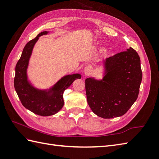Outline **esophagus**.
Returning a JSON list of instances; mask_svg holds the SVG:
<instances>
[{
  "label": "esophagus",
  "instance_id": "esophagus-1",
  "mask_svg": "<svg viewBox=\"0 0 159 159\" xmlns=\"http://www.w3.org/2000/svg\"><path fill=\"white\" fill-rule=\"evenodd\" d=\"M92 71H93V69L90 66H86L85 68H84V73L85 75H91V74H92Z\"/></svg>",
  "mask_w": 159,
  "mask_h": 159
}]
</instances>
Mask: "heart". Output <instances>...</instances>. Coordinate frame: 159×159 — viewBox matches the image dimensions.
<instances>
[{"instance_id":"heart-1","label":"heart","mask_w":159,"mask_h":159,"mask_svg":"<svg viewBox=\"0 0 159 159\" xmlns=\"http://www.w3.org/2000/svg\"><path fill=\"white\" fill-rule=\"evenodd\" d=\"M104 52H105V53H106V52H106V51H105H105H104Z\"/></svg>"}]
</instances>
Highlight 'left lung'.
Returning a JSON list of instances; mask_svg holds the SVG:
<instances>
[{"instance_id":"8db88e82","label":"left lung","mask_w":159,"mask_h":159,"mask_svg":"<svg viewBox=\"0 0 159 159\" xmlns=\"http://www.w3.org/2000/svg\"><path fill=\"white\" fill-rule=\"evenodd\" d=\"M102 80H85L89 107L98 116L111 119L125 114L138 98L142 81L141 60L130 47L103 60Z\"/></svg>"}]
</instances>
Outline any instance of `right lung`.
I'll return each instance as SVG.
<instances>
[{
    "instance_id": "obj_1",
    "label": "right lung",
    "mask_w": 159,
    "mask_h": 159,
    "mask_svg": "<svg viewBox=\"0 0 159 159\" xmlns=\"http://www.w3.org/2000/svg\"><path fill=\"white\" fill-rule=\"evenodd\" d=\"M49 32L40 34L25 46L20 60L15 68L14 80V88L23 106L32 113L40 116H50L57 113L64 106L63 94L76 79H80V74L66 75L59 80L49 89H40L35 88L28 78L27 69L32 50L39 37Z\"/></svg>"
}]
</instances>
